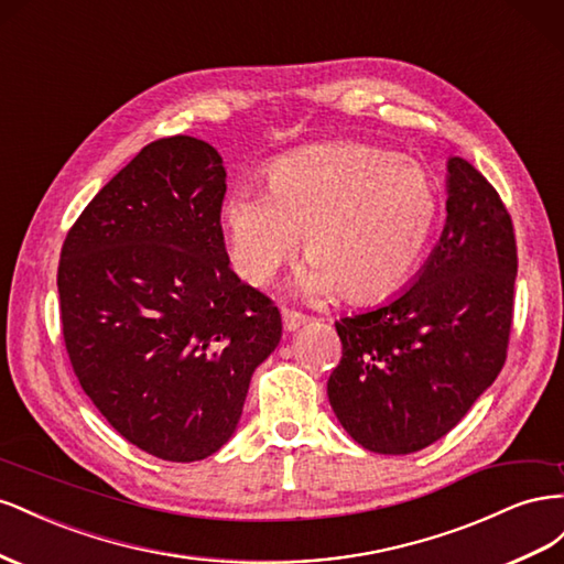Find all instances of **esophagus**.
Returning <instances> with one entry per match:
<instances>
[{
	"mask_svg": "<svg viewBox=\"0 0 564 564\" xmlns=\"http://www.w3.org/2000/svg\"><path fill=\"white\" fill-rule=\"evenodd\" d=\"M302 324H307V316L300 314V312H293V310H283V328L288 333L297 330Z\"/></svg>",
	"mask_w": 564,
	"mask_h": 564,
	"instance_id": "obj_1",
	"label": "esophagus"
}]
</instances>
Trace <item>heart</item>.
I'll return each instance as SVG.
<instances>
[{"instance_id": "1", "label": "heart", "mask_w": 564, "mask_h": 564, "mask_svg": "<svg viewBox=\"0 0 564 564\" xmlns=\"http://www.w3.org/2000/svg\"><path fill=\"white\" fill-rule=\"evenodd\" d=\"M267 189L236 188L221 205L229 260L264 283L300 246L312 262L300 288L376 302L404 283L437 229L442 203L432 174L411 158L366 143H324L276 160Z\"/></svg>"}]
</instances>
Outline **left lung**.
<instances>
[{
	"label": "left lung",
	"mask_w": 564,
	"mask_h": 564,
	"mask_svg": "<svg viewBox=\"0 0 564 564\" xmlns=\"http://www.w3.org/2000/svg\"><path fill=\"white\" fill-rule=\"evenodd\" d=\"M446 224L404 293L335 321L328 401L368 452L404 456L454 430L501 373L518 276L512 221L468 160L446 163Z\"/></svg>",
	"instance_id": "obj_1"
}]
</instances>
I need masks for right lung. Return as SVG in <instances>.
Wrapping results in <instances>:
<instances>
[{
  "label": "right lung",
  "mask_w": 564,
  "mask_h": 564,
  "mask_svg": "<svg viewBox=\"0 0 564 564\" xmlns=\"http://www.w3.org/2000/svg\"><path fill=\"white\" fill-rule=\"evenodd\" d=\"M227 170L207 141L149 143L96 193L61 250L73 371L127 442L172 463L231 440L281 314L229 267Z\"/></svg>",
  "instance_id": "1"
}]
</instances>
